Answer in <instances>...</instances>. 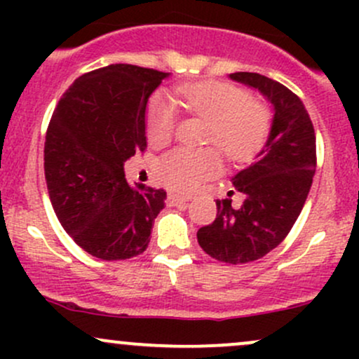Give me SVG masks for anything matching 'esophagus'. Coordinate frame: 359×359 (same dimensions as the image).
<instances>
[{"label": "esophagus", "mask_w": 359, "mask_h": 359, "mask_svg": "<svg viewBox=\"0 0 359 359\" xmlns=\"http://www.w3.org/2000/svg\"><path fill=\"white\" fill-rule=\"evenodd\" d=\"M189 199H191V196H179V194H168V196H167V204L168 205L185 204Z\"/></svg>", "instance_id": "34e87169"}]
</instances>
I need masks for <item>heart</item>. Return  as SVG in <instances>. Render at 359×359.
Segmentation results:
<instances>
[{"mask_svg": "<svg viewBox=\"0 0 359 359\" xmlns=\"http://www.w3.org/2000/svg\"><path fill=\"white\" fill-rule=\"evenodd\" d=\"M184 108L208 119L205 142L229 160H248L263 147L270 133L271 114L263 102L229 82H189L175 89ZM177 114L165 94H155L147 109V135L151 145L163 147L174 138ZM219 168L212 148L182 147L156 163V177L165 187L189 192Z\"/></svg>", "mask_w": 359, "mask_h": 359, "instance_id": "heart-1", "label": "heart"}]
</instances>
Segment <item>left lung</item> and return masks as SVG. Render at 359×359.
I'll use <instances>...</instances> for the list:
<instances>
[{"mask_svg": "<svg viewBox=\"0 0 359 359\" xmlns=\"http://www.w3.org/2000/svg\"><path fill=\"white\" fill-rule=\"evenodd\" d=\"M229 77L258 89L275 111L257 160L233 177L234 189L245 194L241 208L217 199L216 219L197 231L209 257L240 265L277 248L297 221L316 174V133L304 102L283 84L257 72Z\"/></svg>", "mask_w": 359, "mask_h": 359, "instance_id": "8db88e82", "label": "left lung"}]
</instances>
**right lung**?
Wrapping results in <instances>:
<instances>
[{"label": "right lung", "instance_id": "1", "mask_svg": "<svg viewBox=\"0 0 359 359\" xmlns=\"http://www.w3.org/2000/svg\"><path fill=\"white\" fill-rule=\"evenodd\" d=\"M167 76L130 64L96 69L72 82L48 123L43 168L53 211L96 258L143 253L165 205L163 189L131 187L123 165L145 151L148 97Z\"/></svg>", "mask_w": 359, "mask_h": 359}]
</instances>
